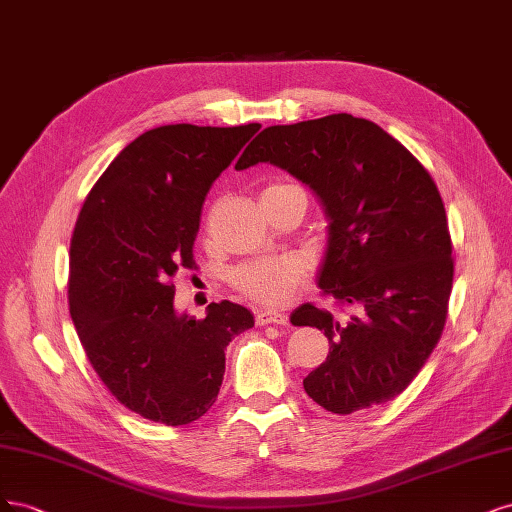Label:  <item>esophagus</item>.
I'll use <instances>...</instances> for the list:
<instances>
[{"instance_id": "obj_1", "label": "esophagus", "mask_w": 512, "mask_h": 512, "mask_svg": "<svg viewBox=\"0 0 512 512\" xmlns=\"http://www.w3.org/2000/svg\"><path fill=\"white\" fill-rule=\"evenodd\" d=\"M255 321H257V325H270V323L285 325L287 315H285V312H280V310H257Z\"/></svg>"}]
</instances>
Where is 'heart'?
I'll return each instance as SVG.
<instances>
[{
    "instance_id": "heart-1",
    "label": "heart",
    "mask_w": 512,
    "mask_h": 512,
    "mask_svg": "<svg viewBox=\"0 0 512 512\" xmlns=\"http://www.w3.org/2000/svg\"><path fill=\"white\" fill-rule=\"evenodd\" d=\"M283 185H272L276 189ZM306 272V263L298 255H274L259 257L238 266L229 280L232 285L257 304H283L298 289Z\"/></svg>"
}]
</instances>
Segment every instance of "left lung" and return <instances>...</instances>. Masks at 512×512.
Wrapping results in <instances>:
<instances>
[{"label":"left lung","mask_w":512,"mask_h":512,"mask_svg":"<svg viewBox=\"0 0 512 512\" xmlns=\"http://www.w3.org/2000/svg\"><path fill=\"white\" fill-rule=\"evenodd\" d=\"M272 163L319 197L327 246L317 285L355 315L302 304L293 325L317 327L329 355L304 378L319 406L351 415L400 395L440 340L453 287L451 236L438 187L406 146L353 114L272 125L236 170Z\"/></svg>","instance_id":"1"}]
</instances>
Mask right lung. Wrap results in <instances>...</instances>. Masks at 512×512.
<instances>
[{
	"label": "right lung",
	"instance_id": "add662e5",
	"mask_svg": "<svg viewBox=\"0 0 512 512\" xmlns=\"http://www.w3.org/2000/svg\"><path fill=\"white\" fill-rule=\"evenodd\" d=\"M259 123L161 125L144 131L93 185L70 244V315L93 370L136 415L187 425L214 404L234 336L251 310L223 300L206 319L174 308L172 278L193 268V242L214 180Z\"/></svg>",
	"mask_w": 512,
	"mask_h": 512
}]
</instances>
